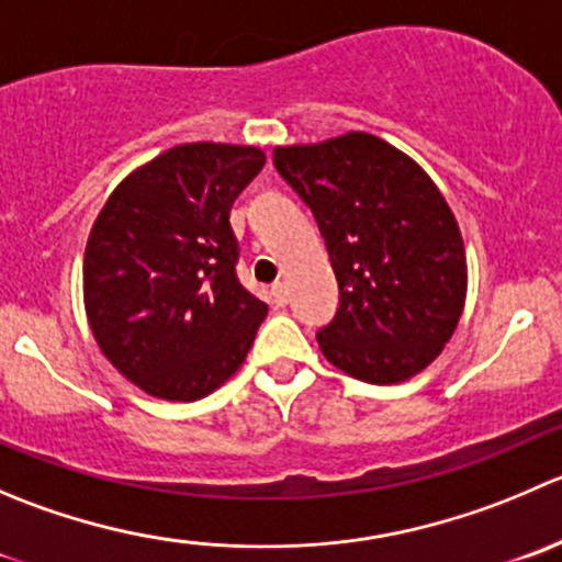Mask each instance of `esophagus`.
Returning <instances> with one entry per match:
<instances>
[{"instance_id": "1", "label": "esophagus", "mask_w": 562, "mask_h": 562, "mask_svg": "<svg viewBox=\"0 0 562 562\" xmlns=\"http://www.w3.org/2000/svg\"><path fill=\"white\" fill-rule=\"evenodd\" d=\"M271 296H274L277 307H285V304H288V285H285V282H274V285H271Z\"/></svg>"}]
</instances>
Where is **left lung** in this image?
<instances>
[{
	"label": "left lung",
	"mask_w": 562,
	"mask_h": 562,
	"mask_svg": "<svg viewBox=\"0 0 562 562\" xmlns=\"http://www.w3.org/2000/svg\"><path fill=\"white\" fill-rule=\"evenodd\" d=\"M274 167L313 211L340 285L324 357L368 384L426 370L467 302L464 238L431 176L364 131L277 145Z\"/></svg>",
	"instance_id": "obj_1"
}]
</instances>
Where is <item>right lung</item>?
<instances>
[{"mask_svg": "<svg viewBox=\"0 0 562 562\" xmlns=\"http://www.w3.org/2000/svg\"><path fill=\"white\" fill-rule=\"evenodd\" d=\"M263 165L255 145H176L128 172L92 222L87 324L148 395L200 401L247 359L269 307L236 277L231 209Z\"/></svg>", "mask_w": 562, "mask_h": 562, "instance_id": "right-lung-1", "label": "right lung"}]
</instances>
